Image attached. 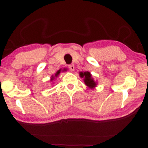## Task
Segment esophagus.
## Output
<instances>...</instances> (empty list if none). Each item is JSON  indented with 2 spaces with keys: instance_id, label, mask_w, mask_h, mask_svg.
I'll return each instance as SVG.
<instances>
[{
  "instance_id": "1",
  "label": "esophagus",
  "mask_w": 148,
  "mask_h": 148,
  "mask_svg": "<svg viewBox=\"0 0 148 148\" xmlns=\"http://www.w3.org/2000/svg\"><path fill=\"white\" fill-rule=\"evenodd\" d=\"M69 68L70 70L72 71H73L75 70V66L73 64H70V65H69Z\"/></svg>"
}]
</instances>
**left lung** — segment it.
<instances>
[{
    "instance_id": "left-lung-1",
    "label": "left lung",
    "mask_w": 148,
    "mask_h": 148,
    "mask_svg": "<svg viewBox=\"0 0 148 148\" xmlns=\"http://www.w3.org/2000/svg\"><path fill=\"white\" fill-rule=\"evenodd\" d=\"M79 75L82 78H84L85 84L90 88H94L97 86V83L92 77V75L90 72H80Z\"/></svg>"
}]
</instances>
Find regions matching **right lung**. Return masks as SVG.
Returning <instances> with one entry per match:
<instances>
[{"instance_id": "1", "label": "right lung", "mask_w": 148, "mask_h": 148, "mask_svg": "<svg viewBox=\"0 0 148 148\" xmlns=\"http://www.w3.org/2000/svg\"><path fill=\"white\" fill-rule=\"evenodd\" d=\"M60 73V70H58V71L56 73V74H55V77H57V76L58 75H59ZM55 77L52 75V77H51V81H53V80L54 79V77Z\"/></svg>"}]
</instances>
